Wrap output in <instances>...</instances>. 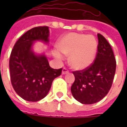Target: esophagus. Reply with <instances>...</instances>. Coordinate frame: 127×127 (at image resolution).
<instances>
[{
  "label": "esophagus",
  "instance_id": "obj_1",
  "mask_svg": "<svg viewBox=\"0 0 127 127\" xmlns=\"http://www.w3.org/2000/svg\"><path fill=\"white\" fill-rule=\"evenodd\" d=\"M69 70H68L67 69H66L65 67H64L62 69V74H65L69 73Z\"/></svg>",
  "mask_w": 127,
  "mask_h": 127
}]
</instances>
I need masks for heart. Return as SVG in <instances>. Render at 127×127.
<instances>
[{"mask_svg": "<svg viewBox=\"0 0 127 127\" xmlns=\"http://www.w3.org/2000/svg\"><path fill=\"white\" fill-rule=\"evenodd\" d=\"M58 50L69 55V62L72 68L77 70L85 69L92 64L97 53V44L92 35L77 33H69L60 39L57 44ZM54 56L62 60L60 52L55 51Z\"/></svg>", "mask_w": 127, "mask_h": 127, "instance_id": "b5f03b06", "label": "heart"}]
</instances>
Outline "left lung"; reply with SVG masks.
<instances>
[{"mask_svg":"<svg viewBox=\"0 0 127 127\" xmlns=\"http://www.w3.org/2000/svg\"><path fill=\"white\" fill-rule=\"evenodd\" d=\"M97 36V52L92 64L72 72L75 81L71 93L75 99L84 104L98 102L108 94L116 72V62L111 46L102 35L98 33Z\"/></svg>","mask_w":127,"mask_h":127,"instance_id":"1","label":"left lung"}]
</instances>
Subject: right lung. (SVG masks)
<instances>
[{
	"label": "right lung",
	"mask_w": 127,
	"mask_h": 127,
	"mask_svg": "<svg viewBox=\"0 0 127 127\" xmlns=\"http://www.w3.org/2000/svg\"><path fill=\"white\" fill-rule=\"evenodd\" d=\"M49 33L47 26L30 29L19 38L11 51V84L16 94L27 101L37 102L44 98L53 81L62 74V68H51L44 55H36L32 50L34 41L48 43Z\"/></svg>",
	"instance_id": "add662e5"
}]
</instances>
